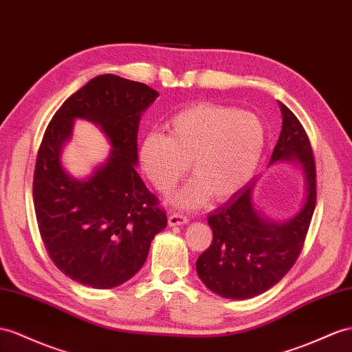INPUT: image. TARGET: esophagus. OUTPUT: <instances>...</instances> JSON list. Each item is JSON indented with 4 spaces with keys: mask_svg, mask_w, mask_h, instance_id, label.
Listing matches in <instances>:
<instances>
[{
    "mask_svg": "<svg viewBox=\"0 0 352 352\" xmlns=\"http://www.w3.org/2000/svg\"><path fill=\"white\" fill-rule=\"evenodd\" d=\"M168 223H169V226H182V224L188 223V219L186 217V215L179 214V212H170L168 217Z\"/></svg>",
    "mask_w": 352,
    "mask_h": 352,
    "instance_id": "1",
    "label": "esophagus"
}]
</instances>
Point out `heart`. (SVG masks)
<instances>
[{"label": "heart", "mask_w": 352, "mask_h": 352, "mask_svg": "<svg viewBox=\"0 0 352 352\" xmlns=\"http://www.w3.org/2000/svg\"><path fill=\"white\" fill-rule=\"evenodd\" d=\"M266 129L260 117L235 107L201 102L177 113L168 135L147 133L140 146V166L160 193H168L187 170L196 177L173 201L186 208L238 193L253 177L263 156Z\"/></svg>", "instance_id": "b5f03b06"}]
</instances>
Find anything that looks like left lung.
Here are the masks:
<instances>
[{
    "mask_svg": "<svg viewBox=\"0 0 352 352\" xmlns=\"http://www.w3.org/2000/svg\"><path fill=\"white\" fill-rule=\"evenodd\" d=\"M283 128L269 165L292 162L305 178V201L290 220L263 217L253 201L257 178L208 215L212 242L196 262L201 281L215 294L244 300L267 292L299 257L317 202V174L308 135L299 119L279 102Z\"/></svg>",
    "mask_w": 352,
    "mask_h": 352,
    "instance_id": "8db88e82",
    "label": "left lung"
}]
</instances>
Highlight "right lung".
<instances>
[{
    "label": "right lung",
    "mask_w": 352,
    "mask_h": 352,
    "mask_svg": "<svg viewBox=\"0 0 352 352\" xmlns=\"http://www.w3.org/2000/svg\"><path fill=\"white\" fill-rule=\"evenodd\" d=\"M157 96L144 83L98 76L62 104L44 132L34 170L35 215L52 262L80 284L126 283L166 228L165 211L135 169L141 114ZM76 118L98 124L112 144L106 164L86 180L71 177L60 160Z\"/></svg>",
    "instance_id": "add662e5"
}]
</instances>
